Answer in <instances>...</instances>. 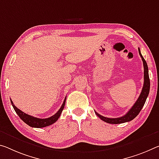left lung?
Instances as JSON below:
<instances>
[{
  "label": "left lung",
  "mask_w": 159,
  "mask_h": 159,
  "mask_svg": "<svg viewBox=\"0 0 159 159\" xmlns=\"http://www.w3.org/2000/svg\"><path fill=\"white\" fill-rule=\"evenodd\" d=\"M138 49H139V53L140 57H142V59L143 61V69H144V70H143V79H144V81H143L142 90V92H141L139 97L137 100L136 101L134 105L132 107V108H131L129 111L127 112V114L121 117L108 118V117H104V116L99 115L97 112H95L98 117H99L100 119L105 122L110 123V124H121V123L129 122V121L132 120L133 119H134V118L137 117V116L139 115V113L140 112L141 110L142 109L143 105H144V103L146 102V100H147L148 93H149L150 80H149V76H148V69L147 64V62H146L145 59H143V57H142V54H141L139 48H138Z\"/></svg>",
  "instance_id": "left-lung-1"
}]
</instances>
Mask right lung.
Segmentation results:
<instances>
[{
  "mask_svg": "<svg viewBox=\"0 0 159 159\" xmlns=\"http://www.w3.org/2000/svg\"><path fill=\"white\" fill-rule=\"evenodd\" d=\"M66 97L65 98L64 101L63 102L61 107H60V109L58 110V112L56 113V114H54V115L49 118H46V119H40V118L34 117H32L31 115H27L26 113L21 111V110L18 109L17 107L15 106V105L13 104V102H12V100H11V102L12 107L14 108L15 111H16L17 115L19 116L20 118V119L23 121L25 123H26L27 125H28L32 127L42 128V127H48V126L54 124L55 122H57L58 119L59 118L60 115L61 114L62 110H64L65 103H66Z\"/></svg>",
  "mask_w": 159,
  "mask_h": 159,
  "instance_id": "1",
  "label": "right lung"
}]
</instances>
